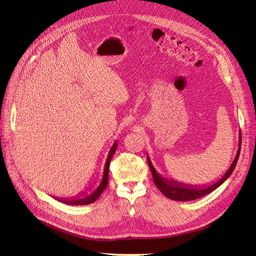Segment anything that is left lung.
Returning a JSON list of instances; mask_svg holds the SVG:
<instances>
[{"mask_svg": "<svg viewBox=\"0 0 256 256\" xmlns=\"http://www.w3.org/2000/svg\"><path fill=\"white\" fill-rule=\"evenodd\" d=\"M240 146H242V132L239 131V143H238V150L236 152V156L232 162V164L230 166L228 171L224 173L221 178L216 180V182L209 184H184L180 182L177 180H168L166 177L161 176L157 171L156 168H154L152 161L147 154V162H148L152 174L154 178V182L157 186V188L161 191V193L166 198L174 200H180V202H187V200H193L202 198L206 194H209V193L216 190L218 187L226 182L228 178L233 173L234 168L237 164L238 157L240 154Z\"/></svg>", "mask_w": 256, "mask_h": 256, "instance_id": "1", "label": "left lung"}]
</instances>
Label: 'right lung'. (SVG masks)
Masks as SVG:
<instances>
[{"label":"right lung","mask_w":256,"mask_h":256,"mask_svg":"<svg viewBox=\"0 0 256 256\" xmlns=\"http://www.w3.org/2000/svg\"><path fill=\"white\" fill-rule=\"evenodd\" d=\"M116 148H118V142H114L111 150L108 154V158L104 164V175H102V182H99L98 187L90 193H83L82 196H74V198H56V200H60V202L64 203V204H68V205H88L94 203L95 200L100 196V194L104 192V190L108 186V176H109V168H110V162L111 159L113 157L114 152H116Z\"/></svg>","instance_id":"1"}]
</instances>
